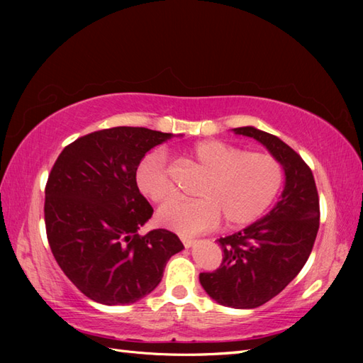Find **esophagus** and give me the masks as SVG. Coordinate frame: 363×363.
I'll return each instance as SVG.
<instances>
[{
    "instance_id": "obj_1",
    "label": "esophagus",
    "mask_w": 363,
    "mask_h": 363,
    "mask_svg": "<svg viewBox=\"0 0 363 363\" xmlns=\"http://www.w3.org/2000/svg\"><path fill=\"white\" fill-rule=\"evenodd\" d=\"M181 240H182V243H184V246H186V248H190V246H194L195 242H196V240H194V238H189V237H181Z\"/></svg>"
}]
</instances>
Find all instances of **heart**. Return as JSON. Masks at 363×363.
Wrapping results in <instances>:
<instances>
[{
	"label": "heart",
	"mask_w": 363,
	"mask_h": 363,
	"mask_svg": "<svg viewBox=\"0 0 363 363\" xmlns=\"http://www.w3.org/2000/svg\"><path fill=\"white\" fill-rule=\"evenodd\" d=\"M190 157L207 173L199 199H174L159 211V223L181 235H195L215 228L221 217L228 226H245L257 220L279 194L284 181L281 162L267 152H246L221 140L191 146ZM138 190L154 203L174 195L165 154L154 150L137 165Z\"/></svg>",
	"instance_id": "1"
}]
</instances>
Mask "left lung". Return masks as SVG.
<instances>
[{
    "label": "left lung",
    "mask_w": 363,
    "mask_h": 363,
    "mask_svg": "<svg viewBox=\"0 0 363 363\" xmlns=\"http://www.w3.org/2000/svg\"><path fill=\"white\" fill-rule=\"evenodd\" d=\"M233 130L267 146L284 167L285 187L264 218L218 238L221 265L199 274V282L221 306L254 309L279 295L309 259L320 228V199L312 169L287 143L252 126Z\"/></svg>",
    "instance_id": "obj_1"
}]
</instances>
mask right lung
I'll return each mask as SVG.
<instances>
[{
  "instance_id": "obj_1",
  "label": "right lung",
  "mask_w": 363,
  "mask_h": 363,
  "mask_svg": "<svg viewBox=\"0 0 363 363\" xmlns=\"http://www.w3.org/2000/svg\"><path fill=\"white\" fill-rule=\"evenodd\" d=\"M173 134L118 126L79 137L59 154L45 187V226L60 269L99 304H134L157 287L182 251L167 229L137 233L152 207L135 182L137 165Z\"/></svg>"
}]
</instances>
